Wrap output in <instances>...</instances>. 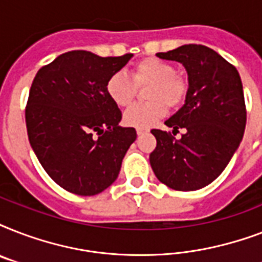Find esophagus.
I'll return each instance as SVG.
<instances>
[{
	"label": "esophagus",
	"mask_w": 262,
	"mask_h": 262,
	"mask_svg": "<svg viewBox=\"0 0 262 262\" xmlns=\"http://www.w3.org/2000/svg\"><path fill=\"white\" fill-rule=\"evenodd\" d=\"M136 132H137V135L139 136H141V135H145V133H148V129L147 127H137V129H136Z\"/></svg>",
	"instance_id": "1"
}]
</instances>
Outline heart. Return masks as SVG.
Masks as SVG:
<instances>
[{
  "instance_id": "heart-1",
  "label": "heart",
  "mask_w": 262,
  "mask_h": 262,
  "mask_svg": "<svg viewBox=\"0 0 262 262\" xmlns=\"http://www.w3.org/2000/svg\"><path fill=\"white\" fill-rule=\"evenodd\" d=\"M148 84L145 98L149 102L139 103L126 110L123 119L129 126L148 127L162 118L168 104L170 108L182 106L189 92L186 77L177 73L172 63L159 58H144L130 71V77L123 72H115L106 83L108 98L119 107L133 102L136 85Z\"/></svg>"
}]
</instances>
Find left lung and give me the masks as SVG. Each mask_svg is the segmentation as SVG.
<instances>
[{
    "instance_id": "1",
    "label": "left lung",
    "mask_w": 262,
    "mask_h": 262,
    "mask_svg": "<svg viewBox=\"0 0 262 262\" xmlns=\"http://www.w3.org/2000/svg\"><path fill=\"white\" fill-rule=\"evenodd\" d=\"M158 57L181 62L187 72L185 104L166 121L185 133L152 129L156 148L149 155L160 182L174 190H199L219 177L239 147L246 126V106L239 73L234 65L203 45H183Z\"/></svg>"
}]
</instances>
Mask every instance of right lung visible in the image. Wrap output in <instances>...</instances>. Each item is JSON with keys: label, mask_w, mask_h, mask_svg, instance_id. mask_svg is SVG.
Returning <instances> with one entry per match:
<instances>
[{"label": "right lung", "mask_w": 262, "mask_h": 262, "mask_svg": "<svg viewBox=\"0 0 262 262\" xmlns=\"http://www.w3.org/2000/svg\"><path fill=\"white\" fill-rule=\"evenodd\" d=\"M132 57L68 51L35 76L26 106L28 140L45 171L65 190L95 195L118 177L137 135L118 125L122 113L106 83Z\"/></svg>", "instance_id": "add662e5"}]
</instances>
